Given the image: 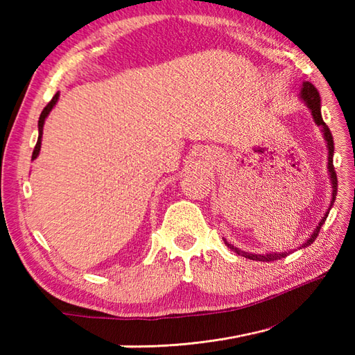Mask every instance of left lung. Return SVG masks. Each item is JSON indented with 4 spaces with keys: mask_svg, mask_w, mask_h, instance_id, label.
Wrapping results in <instances>:
<instances>
[{
    "mask_svg": "<svg viewBox=\"0 0 355 355\" xmlns=\"http://www.w3.org/2000/svg\"><path fill=\"white\" fill-rule=\"evenodd\" d=\"M300 100L304 101L305 105H307L309 110L311 111V116H313V120L315 123L318 125V127H321V131L324 135V139H326L327 142V148H329V163H327V169H329V175H330V180H332V202H330V207L329 209L332 208L334 202H335V196H336V189H338V182H336V173H335V169H334V137H332V133H330V130L326 123H324V120L321 117V97H320V92H318V89L313 86V84L305 81L302 84V91H300ZM329 209L327 213L324 214V218L321 219L320 224L316 225L315 232L311 233V236L307 239L302 244V248H307V245H310L311 243L315 241V239L318 238V233H320L321 227L324 224V220L327 219L329 216ZM224 243L227 244V248H230L233 252H236L238 255L241 257H245L249 258V260H257V261H274V260H280V258H285L290 252H272V254H261V255H257V254H249V252H244V250H239L238 248H235V245L228 244L225 239Z\"/></svg>",
    "mask_w": 355,
    "mask_h": 355,
    "instance_id": "obj_1",
    "label": "left lung"
}]
</instances>
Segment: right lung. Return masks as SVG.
I'll return each mask as SVG.
<instances>
[{
	"label": "right lung",
	"mask_w": 355,
	"mask_h": 355,
	"mask_svg": "<svg viewBox=\"0 0 355 355\" xmlns=\"http://www.w3.org/2000/svg\"><path fill=\"white\" fill-rule=\"evenodd\" d=\"M58 98H59V94H56L55 97L51 98L50 103H48V105L44 107V111H42V114H40V117H39V139H37V144H35V147H34L33 159H35V158H37V156H39V152H40V144H42V131H44L45 119H46L48 114H50V111L53 110V107H55V105L58 103Z\"/></svg>",
	"instance_id": "1"
}]
</instances>
